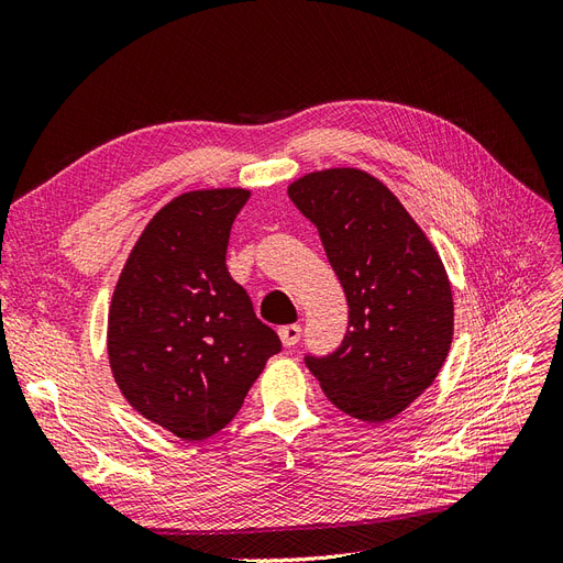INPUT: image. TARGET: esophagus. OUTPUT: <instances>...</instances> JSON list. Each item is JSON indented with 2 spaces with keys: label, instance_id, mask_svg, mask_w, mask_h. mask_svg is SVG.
I'll return each mask as SVG.
<instances>
[{
  "label": "esophagus",
  "instance_id": "obj_1",
  "mask_svg": "<svg viewBox=\"0 0 563 563\" xmlns=\"http://www.w3.org/2000/svg\"><path fill=\"white\" fill-rule=\"evenodd\" d=\"M300 333H302V329L298 327V323H286V327L279 329V338L286 347H294L300 340Z\"/></svg>",
  "mask_w": 563,
  "mask_h": 563
}]
</instances>
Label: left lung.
I'll use <instances>...</instances> for the list:
<instances>
[{
    "label": "left lung",
    "mask_w": 563,
    "mask_h": 563,
    "mask_svg": "<svg viewBox=\"0 0 563 563\" xmlns=\"http://www.w3.org/2000/svg\"><path fill=\"white\" fill-rule=\"evenodd\" d=\"M319 230L343 284L347 333L305 354L323 395L364 422H385L428 389L451 347L453 298L434 246L399 199L360 168H329L288 187Z\"/></svg>",
    "instance_id": "8db88e82"
}]
</instances>
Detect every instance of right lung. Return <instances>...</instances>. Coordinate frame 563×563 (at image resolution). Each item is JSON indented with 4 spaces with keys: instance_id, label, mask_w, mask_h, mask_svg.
Segmentation results:
<instances>
[{
    "instance_id": "1",
    "label": "right lung",
    "mask_w": 563,
    "mask_h": 563,
    "mask_svg": "<svg viewBox=\"0 0 563 563\" xmlns=\"http://www.w3.org/2000/svg\"><path fill=\"white\" fill-rule=\"evenodd\" d=\"M249 190H197L150 220L117 282L108 354L126 401L183 441H201L240 411L279 335L225 265Z\"/></svg>"
}]
</instances>
